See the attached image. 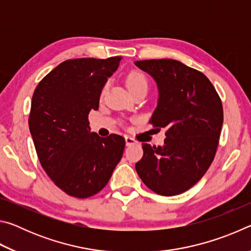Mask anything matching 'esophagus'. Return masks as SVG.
Returning <instances> with one entry per match:
<instances>
[{"instance_id": "obj_1", "label": "esophagus", "mask_w": 251, "mask_h": 251, "mask_svg": "<svg viewBox=\"0 0 251 251\" xmlns=\"http://www.w3.org/2000/svg\"><path fill=\"white\" fill-rule=\"evenodd\" d=\"M125 142H126V146H130L134 145V144H137V141H135L133 137L130 136H125Z\"/></svg>"}]
</instances>
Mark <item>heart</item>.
<instances>
[{"label": "heart", "mask_w": 251, "mask_h": 251, "mask_svg": "<svg viewBox=\"0 0 251 251\" xmlns=\"http://www.w3.org/2000/svg\"><path fill=\"white\" fill-rule=\"evenodd\" d=\"M126 84H127V87H128V90L130 91L131 94H134V93H136L137 91L142 90V88H146L147 90V86H148L146 76L139 71H131L130 73L127 75ZM106 88H107L106 85L103 88H101V92H100L101 97L104 96Z\"/></svg>", "instance_id": "obj_1"}]
</instances>
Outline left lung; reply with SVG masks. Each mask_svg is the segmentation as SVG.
Masks as SVG:
<instances>
[{"label":"left lung","instance_id":"8db88e82","mask_svg":"<svg viewBox=\"0 0 251 251\" xmlns=\"http://www.w3.org/2000/svg\"><path fill=\"white\" fill-rule=\"evenodd\" d=\"M158 88V103L150 120L166 129L163 146L143 143L136 172L161 196L186 192L201 179L217 151L224 110L220 97L201 72L175 59L136 61Z\"/></svg>","mask_w":251,"mask_h":251}]
</instances>
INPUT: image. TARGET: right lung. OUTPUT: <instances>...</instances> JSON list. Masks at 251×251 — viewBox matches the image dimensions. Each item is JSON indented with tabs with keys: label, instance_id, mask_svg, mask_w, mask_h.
<instances>
[{
	"label": "right lung",
	"instance_id": "add662e5",
	"mask_svg": "<svg viewBox=\"0 0 251 251\" xmlns=\"http://www.w3.org/2000/svg\"><path fill=\"white\" fill-rule=\"evenodd\" d=\"M121 59H67L34 91L28 127L37 157L54 184L70 196L87 198L100 192L123 156L124 137H100L88 122Z\"/></svg>",
	"mask_w": 251,
	"mask_h": 251
}]
</instances>
